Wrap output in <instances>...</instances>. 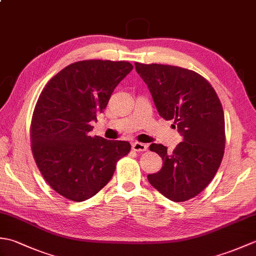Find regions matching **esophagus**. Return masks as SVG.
I'll return each mask as SVG.
<instances>
[{"mask_svg":"<svg viewBox=\"0 0 256 256\" xmlns=\"http://www.w3.org/2000/svg\"><path fill=\"white\" fill-rule=\"evenodd\" d=\"M132 150L135 152H144L148 150V145L144 143H140V142H133L132 143Z\"/></svg>","mask_w":256,"mask_h":256,"instance_id":"esophagus-1","label":"esophagus"}]
</instances>
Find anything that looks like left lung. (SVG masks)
<instances>
[{
  "label": "left lung",
  "mask_w": 256,
  "mask_h": 256,
  "mask_svg": "<svg viewBox=\"0 0 256 256\" xmlns=\"http://www.w3.org/2000/svg\"><path fill=\"white\" fill-rule=\"evenodd\" d=\"M148 84L160 116L174 121L182 136L172 152L162 144L150 150L162 160L160 172L148 179L155 189L175 202L196 197L218 172L224 154V114L212 86L202 76L170 64L135 62Z\"/></svg>",
  "instance_id": "8db88e82"
}]
</instances>
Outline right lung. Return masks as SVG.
I'll return each mask as SVG.
<instances>
[{"label": "right lung", "mask_w": 256, "mask_h": 256, "mask_svg": "<svg viewBox=\"0 0 256 256\" xmlns=\"http://www.w3.org/2000/svg\"><path fill=\"white\" fill-rule=\"evenodd\" d=\"M132 69L128 62H77L42 89L32 118V152L42 177L62 197L77 202L94 197L131 150L128 142L92 138L89 132L90 122Z\"/></svg>", "instance_id": "obj_1"}]
</instances>
